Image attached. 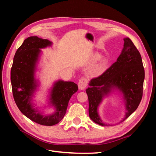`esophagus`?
Instances as JSON below:
<instances>
[{"instance_id":"1","label":"esophagus","mask_w":156,"mask_h":156,"mask_svg":"<svg viewBox=\"0 0 156 156\" xmlns=\"http://www.w3.org/2000/svg\"><path fill=\"white\" fill-rule=\"evenodd\" d=\"M88 84V81L86 78H81L79 80V81L78 83V87L79 90H84L85 88L87 87Z\"/></svg>"}]
</instances>
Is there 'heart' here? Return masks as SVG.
<instances>
[{"label":"heart","instance_id":"b5f03b06","mask_svg":"<svg viewBox=\"0 0 156 156\" xmlns=\"http://www.w3.org/2000/svg\"><path fill=\"white\" fill-rule=\"evenodd\" d=\"M93 59L98 60L96 64L94 66L90 71V73L94 77H98L101 75L107 68L108 61L106 58L101 57V55L99 53H96L93 55Z\"/></svg>","mask_w":156,"mask_h":156}]
</instances>
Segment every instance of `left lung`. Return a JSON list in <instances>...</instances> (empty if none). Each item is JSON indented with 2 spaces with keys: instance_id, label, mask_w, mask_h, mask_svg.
Masks as SVG:
<instances>
[{
  "instance_id": "obj_1",
  "label": "left lung",
  "mask_w": 156,
  "mask_h": 156,
  "mask_svg": "<svg viewBox=\"0 0 156 156\" xmlns=\"http://www.w3.org/2000/svg\"><path fill=\"white\" fill-rule=\"evenodd\" d=\"M124 48L116 62L100 77L90 80L86 92L88 98V113L95 123L108 126L99 114L98 108L103 99L115 92L122 96L125 115L120 122L137 108L143 96L144 69L140 54L129 37L124 38Z\"/></svg>"
}]
</instances>
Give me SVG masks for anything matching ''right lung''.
Masks as SVG:
<instances>
[{
	"label": "right lung",
	"mask_w": 156,
	"mask_h": 156,
	"mask_svg": "<svg viewBox=\"0 0 156 156\" xmlns=\"http://www.w3.org/2000/svg\"><path fill=\"white\" fill-rule=\"evenodd\" d=\"M53 42L36 36L23 41L14 55L11 69V83L14 100L20 111L32 121L43 126H54L64 118L68 102L77 91V84L58 80L49 89L47 103L54 111L45 112L33 103L40 82L36 77L42 49L51 47Z\"/></svg>",
	"instance_id": "right-lung-1"
}]
</instances>
